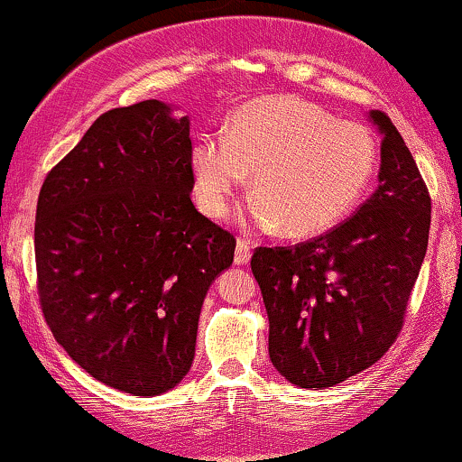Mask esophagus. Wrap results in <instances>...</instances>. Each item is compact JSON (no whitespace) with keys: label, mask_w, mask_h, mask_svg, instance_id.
<instances>
[{"label":"esophagus","mask_w":462,"mask_h":462,"mask_svg":"<svg viewBox=\"0 0 462 462\" xmlns=\"http://www.w3.org/2000/svg\"><path fill=\"white\" fill-rule=\"evenodd\" d=\"M251 258V247L247 241H243V238H238L236 241V251H235V262L236 264H247Z\"/></svg>","instance_id":"obj_1"}]
</instances>
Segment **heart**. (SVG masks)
Returning <instances> with one entry per match:
<instances>
[{"label":"heart","instance_id":"heart-1","mask_svg":"<svg viewBox=\"0 0 462 462\" xmlns=\"http://www.w3.org/2000/svg\"><path fill=\"white\" fill-rule=\"evenodd\" d=\"M377 144L365 125L337 121L291 96H266L235 110L226 138H200L191 149L198 207L213 219L230 213L251 179V215L288 238L335 227L371 183Z\"/></svg>","mask_w":462,"mask_h":462}]
</instances>
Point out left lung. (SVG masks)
Masks as SVG:
<instances>
[{
	"label": "left lung",
	"mask_w": 462,
	"mask_h": 462,
	"mask_svg": "<svg viewBox=\"0 0 462 462\" xmlns=\"http://www.w3.org/2000/svg\"><path fill=\"white\" fill-rule=\"evenodd\" d=\"M369 116L382 134L373 196L313 241L251 255L271 362L299 388L337 386L388 352L426 255L429 189L393 121Z\"/></svg>",
	"instance_id": "1"
}]
</instances>
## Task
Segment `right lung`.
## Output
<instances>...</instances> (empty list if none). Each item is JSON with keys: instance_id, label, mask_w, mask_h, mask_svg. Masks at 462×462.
I'll return each mask as SVG.
<instances>
[{"instance_id": "1", "label": "right lung", "mask_w": 462, "mask_h": 462, "mask_svg": "<svg viewBox=\"0 0 462 462\" xmlns=\"http://www.w3.org/2000/svg\"><path fill=\"white\" fill-rule=\"evenodd\" d=\"M191 189L189 119L160 100L97 116L40 189L44 319L121 393L155 396L188 375L204 296L235 260V236L198 213Z\"/></svg>"}]
</instances>
